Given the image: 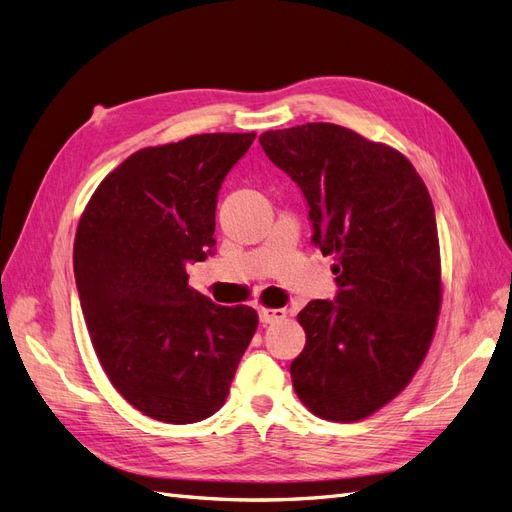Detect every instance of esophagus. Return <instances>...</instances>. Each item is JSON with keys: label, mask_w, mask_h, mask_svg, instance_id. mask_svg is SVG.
Instances as JSON below:
<instances>
[{"label": "esophagus", "mask_w": 512, "mask_h": 512, "mask_svg": "<svg viewBox=\"0 0 512 512\" xmlns=\"http://www.w3.org/2000/svg\"><path fill=\"white\" fill-rule=\"evenodd\" d=\"M258 316H260L262 324H273V322H280V320L286 318V309H267V307H262L260 312H258Z\"/></svg>", "instance_id": "1"}]
</instances>
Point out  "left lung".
<instances>
[{
  "label": "left lung",
  "instance_id": "left-lung-1",
  "mask_svg": "<svg viewBox=\"0 0 512 512\" xmlns=\"http://www.w3.org/2000/svg\"><path fill=\"white\" fill-rule=\"evenodd\" d=\"M260 145L301 188L339 286L335 301H309L297 316L305 348L290 363L292 386L316 416L361 421L406 389L436 333L431 196L397 149L335 123L269 130Z\"/></svg>",
  "mask_w": 512,
  "mask_h": 512
}]
</instances>
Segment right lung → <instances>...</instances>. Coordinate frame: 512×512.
Here are the masks:
<instances>
[{
  "mask_svg": "<svg viewBox=\"0 0 512 512\" xmlns=\"http://www.w3.org/2000/svg\"><path fill=\"white\" fill-rule=\"evenodd\" d=\"M256 134H196L145 147L98 185L74 237V277L91 344L119 395L188 425L218 412L258 327L252 307L188 286L213 252L215 205Z\"/></svg>",
  "mask_w": 512,
  "mask_h": 512,
  "instance_id": "add662e5",
  "label": "right lung"
}]
</instances>
